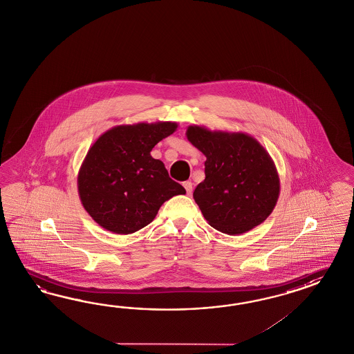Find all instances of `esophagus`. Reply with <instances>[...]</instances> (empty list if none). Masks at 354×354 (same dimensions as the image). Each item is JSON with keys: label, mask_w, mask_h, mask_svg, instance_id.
Wrapping results in <instances>:
<instances>
[{"label": "esophagus", "mask_w": 354, "mask_h": 354, "mask_svg": "<svg viewBox=\"0 0 354 354\" xmlns=\"http://www.w3.org/2000/svg\"><path fill=\"white\" fill-rule=\"evenodd\" d=\"M183 185H184V188L187 190V194L190 196V194H192V192H193V184H192V181H184V183H183Z\"/></svg>", "instance_id": "obj_1"}]
</instances>
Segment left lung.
Wrapping results in <instances>:
<instances>
[{"mask_svg":"<svg viewBox=\"0 0 354 354\" xmlns=\"http://www.w3.org/2000/svg\"><path fill=\"white\" fill-rule=\"evenodd\" d=\"M187 138L206 156V178L193 193L203 217L229 235L247 233L274 211L280 194L275 164L245 133L190 125Z\"/></svg>","mask_w":354,"mask_h":354,"instance_id":"obj_1","label":"left lung"}]
</instances>
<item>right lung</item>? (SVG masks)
I'll return each instance as SVG.
<instances>
[{"instance_id":"obj_1","label":"right lung","mask_w":354,"mask_h":354,"mask_svg":"<svg viewBox=\"0 0 354 354\" xmlns=\"http://www.w3.org/2000/svg\"><path fill=\"white\" fill-rule=\"evenodd\" d=\"M176 122H138L104 131L89 148L78 174L82 205L97 224L115 234L136 233L153 221L164 202L185 189L174 181L152 148Z\"/></svg>"}]
</instances>
